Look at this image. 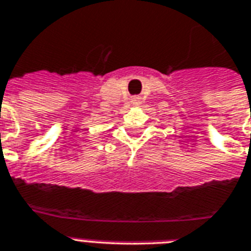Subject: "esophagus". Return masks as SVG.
Instances as JSON below:
<instances>
[{"instance_id":"esophagus-1","label":"esophagus","mask_w":251,"mask_h":251,"mask_svg":"<svg viewBox=\"0 0 251 251\" xmlns=\"http://www.w3.org/2000/svg\"><path fill=\"white\" fill-rule=\"evenodd\" d=\"M132 103H133V105H138V103H140V100H138V97H134L133 100H132Z\"/></svg>"}]
</instances>
